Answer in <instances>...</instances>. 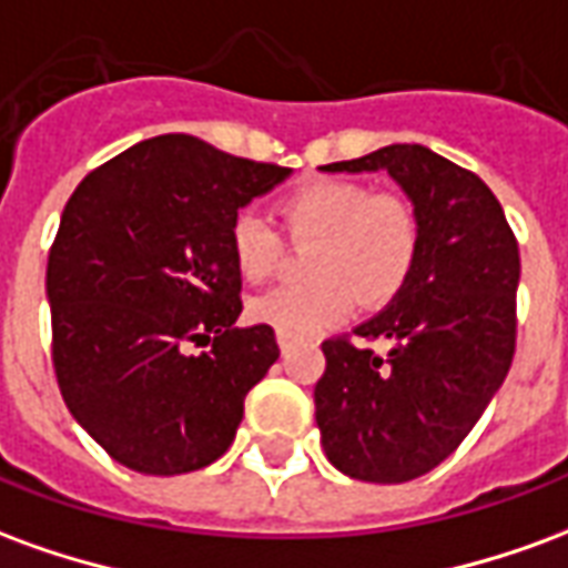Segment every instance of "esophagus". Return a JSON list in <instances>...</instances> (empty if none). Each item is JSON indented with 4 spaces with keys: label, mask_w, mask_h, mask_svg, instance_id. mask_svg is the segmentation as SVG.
Segmentation results:
<instances>
[{
    "label": "esophagus",
    "mask_w": 568,
    "mask_h": 568,
    "mask_svg": "<svg viewBox=\"0 0 568 568\" xmlns=\"http://www.w3.org/2000/svg\"><path fill=\"white\" fill-rule=\"evenodd\" d=\"M280 353H283V356H288V353H292V341L280 337Z\"/></svg>",
    "instance_id": "esophagus-1"
}]
</instances>
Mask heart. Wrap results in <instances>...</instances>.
Segmentation results:
<instances>
[{"mask_svg":"<svg viewBox=\"0 0 568 568\" xmlns=\"http://www.w3.org/2000/svg\"><path fill=\"white\" fill-rule=\"evenodd\" d=\"M285 234L313 243L310 283L276 285L248 304V316L285 341H310L349 316L353 304H389L414 271L419 215L398 194H374L356 179H310L280 203ZM236 271L267 280L283 258V236L261 212L240 210L227 231Z\"/></svg>","mask_w":568,"mask_h":568,"instance_id":"heart-1","label":"heart"}]
</instances>
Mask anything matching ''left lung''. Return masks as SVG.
I'll list each match as a JSON object with an SVG mask.
<instances>
[{
    "label": "left lung",
    "mask_w": 568,
    "mask_h": 568,
    "mask_svg": "<svg viewBox=\"0 0 568 568\" xmlns=\"http://www.w3.org/2000/svg\"><path fill=\"white\" fill-rule=\"evenodd\" d=\"M386 170L419 215L414 271L356 332L389 341L377 356L349 337L322 344L316 426L328 463L368 484H405L450 456L511 368L520 252L499 200L426 145H386L322 166Z\"/></svg>",
    "instance_id": "obj_1"
}]
</instances>
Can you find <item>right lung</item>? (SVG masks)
Segmentation results:
<instances>
[{
	"label": "right lung",
	"mask_w": 568,
	"mask_h": 568,
	"mask_svg": "<svg viewBox=\"0 0 568 568\" xmlns=\"http://www.w3.org/2000/svg\"><path fill=\"white\" fill-rule=\"evenodd\" d=\"M288 173L166 133L72 191L44 280L51 358L69 414L115 463L185 475L234 444L280 346L267 325L234 328L243 283L227 231ZM203 339L213 349L191 357Z\"/></svg>",
	"instance_id": "right-lung-1"
}]
</instances>
